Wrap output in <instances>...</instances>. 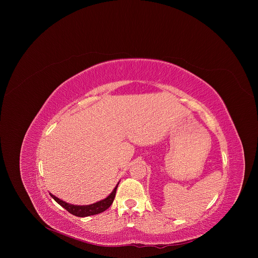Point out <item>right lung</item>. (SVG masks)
Listing matches in <instances>:
<instances>
[{
    "instance_id": "obj_1",
    "label": "right lung",
    "mask_w": 258,
    "mask_h": 258,
    "mask_svg": "<svg viewBox=\"0 0 258 258\" xmlns=\"http://www.w3.org/2000/svg\"><path fill=\"white\" fill-rule=\"evenodd\" d=\"M118 184H119V183L116 184V186L114 187V189L112 190V192L107 198H105L104 200H101L99 202H96L94 204L87 205V206L72 205V204H69L67 202H63L62 200L58 199L57 197L53 196L50 192H49V195L57 204H59L69 213H71L72 215L76 216V217H79V218H84V217H89V216H93V215H98V214L103 213L104 211H106L110 207L112 203H113V201H114Z\"/></svg>"
}]
</instances>
